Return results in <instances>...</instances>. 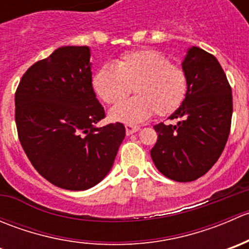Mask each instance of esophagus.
Returning a JSON list of instances; mask_svg holds the SVG:
<instances>
[{
    "label": "esophagus",
    "mask_w": 249,
    "mask_h": 249,
    "mask_svg": "<svg viewBox=\"0 0 249 249\" xmlns=\"http://www.w3.org/2000/svg\"><path fill=\"white\" fill-rule=\"evenodd\" d=\"M125 130H126V135H132V134H135V132L139 131L140 126H137V125L126 124L125 125Z\"/></svg>",
    "instance_id": "obj_1"
}]
</instances>
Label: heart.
<instances>
[{"label": "heart", "mask_w": 249, "mask_h": 249, "mask_svg": "<svg viewBox=\"0 0 249 249\" xmlns=\"http://www.w3.org/2000/svg\"><path fill=\"white\" fill-rule=\"evenodd\" d=\"M97 96L107 105H117L132 91L136 96L109 112L114 122L136 124L157 113L166 117L179 109L189 89L185 70L153 49L132 50L117 60L115 67L104 65L92 78Z\"/></svg>", "instance_id": "b5f03b06"}]
</instances>
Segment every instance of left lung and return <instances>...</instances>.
I'll list each match as a JSON object with an SVG mask.
<instances>
[{
    "instance_id": "8db88e82",
    "label": "left lung",
    "mask_w": 249,
    "mask_h": 249,
    "mask_svg": "<svg viewBox=\"0 0 249 249\" xmlns=\"http://www.w3.org/2000/svg\"><path fill=\"white\" fill-rule=\"evenodd\" d=\"M182 67L189 89L170 117L179 122L155 125L158 140L150 157L167 178L192 182L208 172L224 150L231 127L232 94L218 60L203 49L190 48Z\"/></svg>"
}]
</instances>
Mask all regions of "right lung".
<instances>
[{"instance_id":"obj_1","label":"right lung","mask_w":249,"mask_h":249,"mask_svg":"<svg viewBox=\"0 0 249 249\" xmlns=\"http://www.w3.org/2000/svg\"><path fill=\"white\" fill-rule=\"evenodd\" d=\"M91 76L89 47H61L32 65L17 88L22 149L37 172L62 189L101 182L125 137L122 123L95 126L106 114Z\"/></svg>"}]
</instances>
